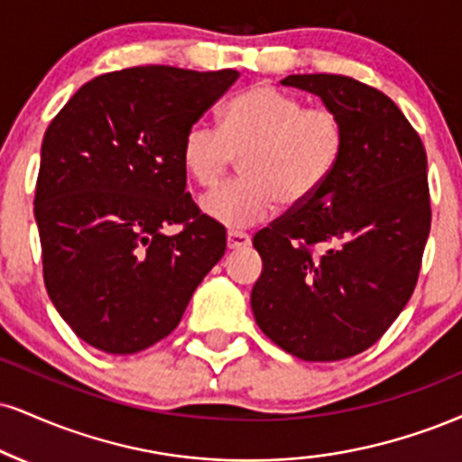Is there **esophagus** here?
<instances>
[{
    "label": "esophagus",
    "instance_id": "1",
    "mask_svg": "<svg viewBox=\"0 0 462 462\" xmlns=\"http://www.w3.org/2000/svg\"><path fill=\"white\" fill-rule=\"evenodd\" d=\"M247 245H252V236L245 235V232H227V249H243Z\"/></svg>",
    "mask_w": 462,
    "mask_h": 462
}]
</instances>
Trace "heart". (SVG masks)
Segmentation results:
<instances>
[{
  "label": "heart",
  "mask_w": 462,
  "mask_h": 462,
  "mask_svg": "<svg viewBox=\"0 0 462 462\" xmlns=\"http://www.w3.org/2000/svg\"><path fill=\"white\" fill-rule=\"evenodd\" d=\"M346 148V126L337 111L305 107L273 86L247 88L221 109L219 129L196 122L182 137L180 161L199 187H215L232 159H241L238 180L202 199L204 215L226 227L269 219L280 202L301 207L325 187Z\"/></svg>",
  "instance_id": "b5f03b06"
}]
</instances>
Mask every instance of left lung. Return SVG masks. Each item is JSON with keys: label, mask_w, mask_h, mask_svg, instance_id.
Listing matches in <instances>:
<instances>
[{"label": "left lung", "mask_w": 462, "mask_h": 462, "mask_svg": "<svg viewBox=\"0 0 462 462\" xmlns=\"http://www.w3.org/2000/svg\"><path fill=\"white\" fill-rule=\"evenodd\" d=\"M346 126L342 161L312 199L254 236L252 291L266 337L305 361L370 348L413 294L430 232L426 150L390 97L342 75H288Z\"/></svg>", "instance_id": "8db88e82"}]
</instances>
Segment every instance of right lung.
Masks as SVG:
<instances>
[{
	"instance_id": "add662e5",
	"label": "right lung",
	"mask_w": 462,
	"mask_h": 462,
	"mask_svg": "<svg viewBox=\"0 0 462 462\" xmlns=\"http://www.w3.org/2000/svg\"><path fill=\"white\" fill-rule=\"evenodd\" d=\"M238 79L135 66L94 77L51 120L34 217L44 286L83 342L133 355L170 336L226 252L185 191L182 137ZM168 225L181 232L165 236Z\"/></svg>"
}]
</instances>
